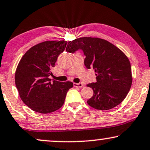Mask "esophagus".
I'll return each mask as SVG.
<instances>
[{
  "instance_id": "1",
  "label": "esophagus",
  "mask_w": 150,
  "mask_h": 150,
  "mask_svg": "<svg viewBox=\"0 0 150 150\" xmlns=\"http://www.w3.org/2000/svg\"><path fill=\"white\" fill-rule=\"evenodd\" d=\"M74 86L75 87H78V88H81L83 86V83H73Z\"/></svg>"
}]
</instances>
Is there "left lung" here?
<instances>
[{
	"instance_id": "8db88e82",
	"label": "left lung",
	"mask_w": 150,
	"mask_h": 150,
	"mask_svg": "<svg viewBox=\"0 0 150 150\" xmlns=\"http://www.w3.org/2000/svg\"><path fill=\"white\" fill-rule=\"evenodd\" d=\"M84 53V64L95 70L97 82L87 86L94 95L88 104L99 110L113 108L124 100L132 82L131 65L123 52L113 44L99 38L83 37L69 41L66 50Z\"/></svg>"
}]
</instances>
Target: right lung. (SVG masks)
Returning a JSON list of instances; mask_svg holds the SVG:
<instances>
[{
  "mask_svg": "<svg viewBox=\"0 0 150 150\" xmlns=\"http://www.w3.org/2000/svg\"><path fill=\"white\" fill-rule=\"evenodd\" d=\"M67 45L64 40L42 42L30 48L20 60L15 73L16 86L22 101L32 110L42 114L57 110L73 86L71 81H51L49 78Z\"/></svg>",
  "mask_w": 150,
  "mask_h": 150,
  "instance_id": "obj_1",
  "label": "right lung"
}]
</instances>
